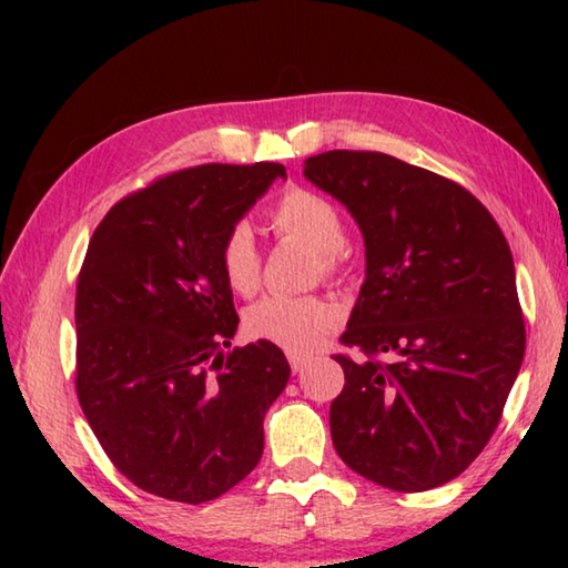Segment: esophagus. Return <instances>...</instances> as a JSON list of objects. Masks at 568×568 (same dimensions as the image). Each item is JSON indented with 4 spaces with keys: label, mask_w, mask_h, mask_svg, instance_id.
Wrapping results in <instances>:
<instances>
[{
    "label": "esophagus",
    "mask_w": 568,
    "mask_h": 568,
    "mask_svg": "<svg viewBox=\"0 0 568 568\" xmlns=\"http://www.w3.org/2000/svg\"><path fill=\"white\" fill-rule=\"evenodd\" d=\"M311 355H303V353H287V363H291L293 373H303L307 365H311Z\"/></svg>",
    "instance_id": "34e87169"
}]
</instances>
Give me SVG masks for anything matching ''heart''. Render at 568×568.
Instances as JSON below:
<instances>
[{
	"label": "heart",
	"instance_id": "obj_1",
	"mask_svg": "<svg viewBox=\"0 0 568 568\" xmlns=\"http://www.w3.org/2000/svg\"><path fill=\"white\" fill-rule=\"evenodd\" d=\"M273 233L301 240L318 253L325 275L338 271L341 247L345 243L338 207L321 192L307 187H287L267 213ZM220 273L237 295H250L261 285V250L253 230L237 223L225 233L217 250ZM338 323V307L315 295H267L247 307L245 328L253 338L281 345L291 353H313L328 338Z\"/></svg>",
	"mask_w": 568,
	"mask_h": 568
}]
</instances>
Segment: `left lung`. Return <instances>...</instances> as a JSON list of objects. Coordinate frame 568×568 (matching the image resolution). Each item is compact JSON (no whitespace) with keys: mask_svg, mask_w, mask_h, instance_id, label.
I'll return each mask as SVG.
<instances>
[{"mask_svg":"<svg viewBox=\"0 0 568 568\" xmlns=\"http://www.w3.org/2000/svg\"><path fill=\"white\" fill-rule=\"evenodd\" d=\"M305 178L348 207L365 281L333 355L343 464L390 491L444 486L501 420L526 351L514 257L494 215L458 182L383 152L331 150Z\"/></svg>","mask_w":568,"mask_h":568,"instance_id":"1","label":"left lung"}]
</instances>
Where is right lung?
<instances>
[{
	"instance_id": "1",
	"label": "right lung",
	"mask_w": 568,
	"mask_h": 568,
	"mask_svg": "<svg viewBox=\"0 0 568 568\" xmlns=\"http://www.w3.org/2000/svg\"><path fill=\"white\" fill-rule=\"evenodd\" d=\"M277 162L197 165L122 197L77 277V398L104 454L142 491L205 504L263 456V418L291 365L275 343L230 351L237 313L217 250Z\"/></svg>"
}]
</instances>
